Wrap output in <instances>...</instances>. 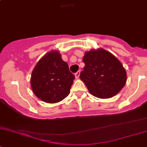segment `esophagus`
<instances>
[{
	"label": "esophagus",
	"mask_w": 147,
	"mask_h": 147,
	"mask_svg": "<svg viewBox=\"0 0 147 147\" xmlns=\"http://www.w3.org/2000/svg\"><path fill=\"white\" fill-rule=\"evenodd\" d=\"M80 73H81V71H77L76 73L75 74V77H76V78H79Z\"/></svg>",
	"instance_id": "esophagus-1"
}]
</instances>
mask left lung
<instances>
[{"label":"left lung","instance_id":"8db88e82","mask_svg":"<svg viewBox=\"0 0 147 147\" xmlns=\"http://www.w3.org/2000/svg\"><path fill=\"white\" fill-rule=\"evenodd\" d=\"M83 61L85 66L80 78L93 96L112 98L125 86L126 71L111 53L102 49L90 50L85 54Z\"/></svg>","mask_w":147,"mask_h":147}]
</instances>
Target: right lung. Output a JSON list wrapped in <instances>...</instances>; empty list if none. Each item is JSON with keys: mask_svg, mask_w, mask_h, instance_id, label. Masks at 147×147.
<instances>
[{"mask_svg": "<svg viewBox=\"0 0 147 147\" xmlns=\"http://www.w3.org/2000/svg\"><path fill=\"white\" fill-rule=\"evenodd\" d=\"M75 76L69 71L58 51L44 56L31 76V86L35 96L49 103L61 101L69 96Z\"/></svg>", "mask_w": 147, "mask_h": 147, "instance_id": "add662e5", "label": "right lung"}]
</instances>
